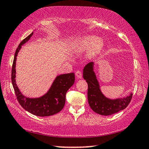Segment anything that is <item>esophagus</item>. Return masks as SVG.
I'll return each mask as SVG.
<instances>
[{
  "instance_id": "esophagus-1",
  "label": "esophagus",
  "mask_w": 149,
  "mask_h": 149,
  "mask_svg": "<svg viewBox=\"0 0 149 149\" xmlns=\"http://www.w3.org/2000/svg\"><path fill=\"white\" fill-rule=\"evenodd\" d=\"M76 76L78 78H82V73L81 71H77L76 72Z\"/></svg>"
}]
</instances>
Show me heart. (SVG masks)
Segmentation results:
<instances>
[{"mask_svg":"<svg viewBox=\"0 0 149 149\" xmlns=\"http://www.w3.org/2000/svg\"><path fill=\"white\" fill-rule=\"evenodd\" d=\"M103 47L104 41L102 39L93 35H88L80 39L76 45V51L82 52L90 49L88 55L90 56H95L102 52Z\"/></svg>","mask_w":149,"mask_h":149,"instance_id":"heart-1","label":"heart"}]
</instances>
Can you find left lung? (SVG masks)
<instances>
[{
    "label": "left lung",
    "mask_w": 149,
    "mask_h": 149,
    "mask_svg": "<svg viewBox=\"0 0 149 149\" xmlns=\"http://www.w3.org/2000/svg\"><path fill=\"white\" fill-rule=\"evenodd\" d=\"M93 63L84 67L83 78L88 84V102L91 108L99 114L108 116L126 108L131 102L132 94L123 99L110 100L102 94L98 81L93 71Z\"/></svg>",
    "instance_id": "8db88e82"
}]
</instances>
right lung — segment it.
Here are the masks:
<instances>
[{
    "label": "right lung",
    "mask_w": 149,
    "mask_h": 149,
    "mask_svg": "<svg viewBox=\"0 0 149 149\" xmlns=\"http://www.w3.org/2000/svg\"><path fill=\"white\" fill-rule=\"evenodd\" d=\"M33 33L22 41L15 51L11 69V82L17 100L21 106L31 114L39 116H48L60 112L64 108L67 91L75 81L73 73L57 76L48 92L39 98H27L22 94L15 83V61L22 45L29 41Z\"/></svg>",
    "instance_id": "obj_1"
}]
</instances>
